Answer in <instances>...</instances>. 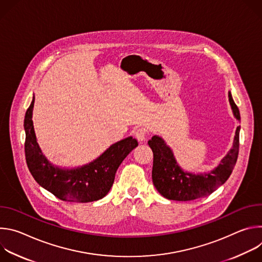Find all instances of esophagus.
I'll return each mask as SVG.
<instances>
[{
    "instance_id": "obj_1",
    "label": "esophagus",
    "mask_w": 262,
    "mask_h": 262,
    "mask_svg": "<svg viewBox=\"0 0 262 262\" xmlns=\"http://www.w3.org/2000/svg\"><path fill=\"white\" fill-rule=\"evenodd\" d=\"M135 136H136V138L138 139V141L143 142V141L146 139L147 130H146L144 127H139V128H137L136 132H135Z\"/></svg>"
}]
</instances>
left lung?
<instances>
[{"mask_svg":"<svg viewBox=\"0 0 262 262\" xmlns=\"http://www.w3.org/2000/svg\"><path fill=\"white\" fill-rule=\"evenodd\" d=\"M229 102L236 120H241V114L231 92H228ZM239 129L236 127L232 148L222 159L220 164L210 172L195 174L184 171L177 163L172 149L163 138L154 136L148 145L154 152L152 181L158 192L169 200L190 201L203 198L214 192L219 186L229 178L235 166L238 147Z\"/></svg>","mask_w":262,"mask_h":262,"instance_id":"left-lung-1","label":"left lung"}]
</instances>
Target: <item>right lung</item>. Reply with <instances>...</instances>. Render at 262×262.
I'll list each match as a JSON object with an SVG mask.
<instances>
[{
	"label": "right lung",
	"instance_id": "1",
	"mask_svg": "<svg viewBox=\"0 0 262 262\" xmlns=\"http://www.w3.org/2000/svg\"><path fill=\"white\" fill-rule=\"evenodd\" d=\"M34 96L26 112L25 154L28 168L40 186L67 202H92L103 198L114 183L117 169L127 155L138 146V141L127 137L112 144L97 159L77 168L54 166L37 143L32 115Z\"/></svg>",
	"mask_w": 262,
	"mask_h": 262
}]
</instances>
